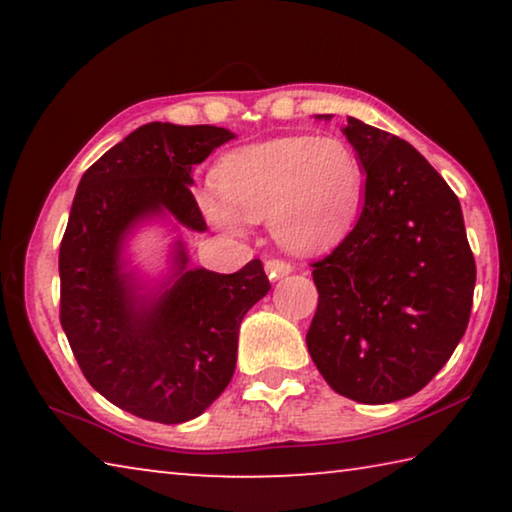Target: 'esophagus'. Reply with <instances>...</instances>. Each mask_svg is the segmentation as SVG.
<instances>
[{"label":"esophagus","mask_w":512,"mask_h":512,"mask_svg":"<svg viewBox=\"0 0 512 512\" xmlns=\"http://www.w3.org/2000/svg\"><path fill=\"white\" fill-rule=\"evenodd\" d=\"M264 271L275 282V280H282V277L291 275L293 266L289 262H284V259H268V262L264 264Z\"/></svg>","instance_id":"esophagus-1"}]
</instances>
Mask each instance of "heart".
<instances>
[{
  "label": "heart",
  "mask_w": 512,
  "mask_h": 512,
  "mask_svg": "<svg viewBox=\"0 0 512 512\" xmlns=\"http://www.w3.org/2000/svg\"><path fill=\"white\" fill-rule=\"evenodd\" d=\"M214 192L198 194L207 221L239 235L244 221H271L277 244L311 255L339 244L357 219L366 173L343 137L284 135L225 153Z\"/></svg>",
  "instance_id": "heart-1"
}]
</instances>
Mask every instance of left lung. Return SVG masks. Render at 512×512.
<instances>
[{"mask_svg": "<svg viewBox=\"0 0 512 512\" xmlns=\"http://www.w3.org/2000/svg\"><path fill=\"white\" fill-rule=\"evenodd\" d=\"M343 135L363 162L366 194L354 230L314 264L307 348L336 393L388 404L418 393L452 357L476 266L461 203L409 142L354 117Z\"/></svg>", "mask_w": 512, "mask_h": 512, "instance_id": "left-lung-1", "label": "left lung"}]
</instances>
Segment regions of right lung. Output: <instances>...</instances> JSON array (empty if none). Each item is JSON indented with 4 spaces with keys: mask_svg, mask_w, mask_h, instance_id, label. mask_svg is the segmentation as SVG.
<instances>
[{
    "mask_svg": "<svg viewBox=\"0 0 512 512\" xmlns=\"http://www.w3.org/2000/svg\"><path fill=\"white\" fill-rule=\"evenodd\" d=\"M230 140L228 128L151 121L76 189L58 257L60 325L94 391L137 418H198L230 384L241 320L271 289L259 259L230 275L192 268L180 237L158 280L126 255L144 223L207 230L192 169Z\"/></svg>",
    "mask_w": 512,
    "mask_h": 512,
    "instance_id": "obj_1",
    "label": "right lung"
}]
</instances>
